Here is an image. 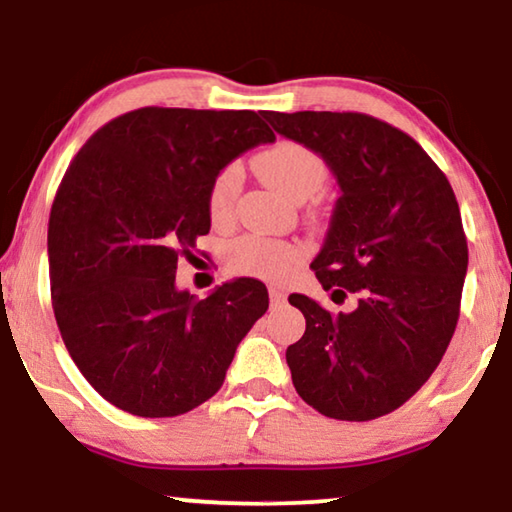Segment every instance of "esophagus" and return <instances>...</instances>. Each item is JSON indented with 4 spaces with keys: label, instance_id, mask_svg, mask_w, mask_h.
<instances>
[{
    "label": "esophagus",
    "instance_id": "esophagus-1",
    "mask_svg": "<svg viewBox=\"0 0 512 512\" xmlns=\"http://www.w3.org/2000/svg\"><path fill=\"white\" fill-rule=\"evenodd\" d=\"M270 303L272 307H279L286 303V291L279 289V286H270Z\"/></svg>",
    "mask_w": 512,
    "mask_h": 512
}]
</instances>
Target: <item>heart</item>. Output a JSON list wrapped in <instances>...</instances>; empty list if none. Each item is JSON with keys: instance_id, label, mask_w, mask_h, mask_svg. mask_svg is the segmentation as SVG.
Here are the masks:
<instances>
[{"instance_id": "obj_1", "label": "heart", "mask_w": 512, "mask_h": 512, "mask_svg": "<svg viewBox=\"0 0 512 512\" xmlns=\"http://www.w3.org/2000/svg\"><path fill=\"white\" fill-rule=\"evenodd\" d=\"M256 172L265 184L291 202H305L324 188L328 167L317 153L298 142H279L254 160ZM242 188L240 165L230 163L216 174L209 186V216L214 223H226L233 216L235 200ZM303 261V251L289 242L263 235H244L228 249V263L242 275L282 282Z\"/></svg>"}]
</instances>
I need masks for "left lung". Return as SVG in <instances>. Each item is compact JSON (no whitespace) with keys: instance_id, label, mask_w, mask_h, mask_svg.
Wrapping results in <instances>:
<instances>
[{"instance_id":"obj_1","label":"left lung","mask_w":512,"mask_h":512,"mask_svg":"<svg viewBox=\"0 0 512 512\" xmlns=\"http://www.w3.org/2000/svg\"><path fill=\"white\" fill-rule=\"evenodd\" d=\"M279 135L324 158L338 181L310 268L352 312L293 293L305 333L286 349L293 387L321 415L368 422L408 401L438 368L459 319L468 247L450 181L394 125L356 111H263Z\"/></svg>"}]
</instances>
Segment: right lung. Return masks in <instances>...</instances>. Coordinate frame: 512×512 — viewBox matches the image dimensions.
<instances>
[{"instance_id":"1","label":"right lung","mask_w":512,"mask_h":512,"mask_svg":"<svg viewBox=\"0 0 512 512\" xmlns=\"http://www.w3.org/2000/svg\"><path fill=\"white\" fill-rule=\"evenodd\" d=\"M275 142L256 111H128L83 144L55 193L48 270L60 335L97 394L137 417H177L212 398L268 310L240 277L195 298L177 261L209 233L216 174Z\"/></svg>"}]
</instances>
